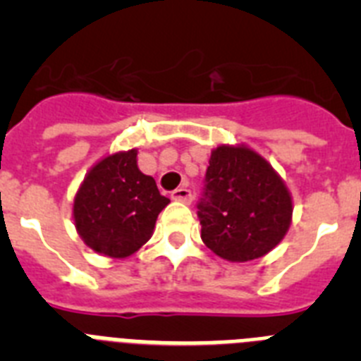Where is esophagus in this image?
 <instances>
[{
  "label": "esophagus",
  "instance_id": "1",
  "mask_svg": "<svg viewBox=\"0 0 361 361\" xmlns=\"http://www.w3.org/2000/svg\"><path fill=\"white\" fill-rule=\"evenodd\" d=\"M171 199L178 200V202L190 204L193 200V193L188 188H177V190L171 191Z\"/></svg>",
  "mask_w": 361,
  "mask_h": 361
}]
</instances>
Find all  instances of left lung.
Wrapping results in <instances>:
<instances>
[{"mask_svg": "<svg viewBox=\"0 0 361 361\" xmlns=\"http://www.w3.org/2000/svg\"><path fill=\"white\" fill-rule=\"evenodd\" d=\"M202 242L213 253L247 262L269 253L291 224L293 202L275 170L250 148L213 149L197 202Z\"/></svg>", "mask_w": 361, "mask_h": 361, "instance_id": "left-lung-1", "label": "left lung"}]
</instances>
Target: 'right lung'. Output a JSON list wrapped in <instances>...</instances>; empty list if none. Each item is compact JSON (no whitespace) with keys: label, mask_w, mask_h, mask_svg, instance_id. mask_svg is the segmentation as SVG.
I'll use <instances>...</instances> for the list:
<instances>
[{"label":"right lung","mask_w":361,"mask_h":361,"mask_svg":"<svg viewBox=\"0 0 361 361\" xmlns=\"http://www.w3.org/2000/svg\"><path fill=\"white\" fill-rule=\"evenodd\" d=\"M168 202L153 177L137 168V152L130 149L92 168L73 200V219L86 245L124 258L149 240Z\"/></svg>","instance_id":"1"}]
</instances>
